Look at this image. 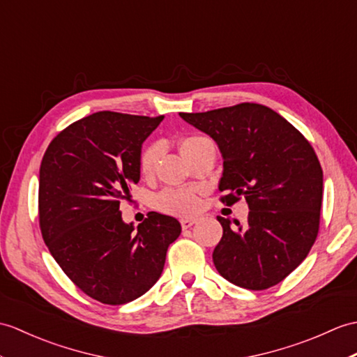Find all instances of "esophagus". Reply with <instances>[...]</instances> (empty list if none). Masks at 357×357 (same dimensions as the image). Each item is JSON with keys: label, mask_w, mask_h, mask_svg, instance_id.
Wrapping results in <instances>:
<instances>
[{"label": "esophagus", "mask_w": 357, "mask_h": 357, "mask_svg": "<svg viewBox=\"0 0 357 357\" xmlns=\"http://www.w3.org/2000/svg\"><path fill=\"white\" fill-rule=\"evenodd\" d=\"M196 223V219H181V227L182 229H188L192 228Z\"/></svg>", "instance_id": "34e87169"}]
</instances>
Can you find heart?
<instances>
[{"label":"heart","mask_w":357,"mask_h":357,"mask_svg":"<svg viewBox=\"0 0 357 357\" xmlns=\"http://www.w3.org/2000/svg\"><path fill=\"white\" fill-rule=\"evenodd\" d=\"M211 139L202 135H193L181 141V152L188 161H192L201 153L206 146H211ZM162 147L158 143L146 146L139 153V172L144 178H152L156 172V165L161 156ZM202 190L199 187H167L155 196L153 204L162 213L173 216H192L199 208V196Z\"/></svg>","instance_id":"1"}]
</instances>
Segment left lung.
Here are the masks:
<instances>
[{
  "label": "left lung",
  "mask_w": 357,
  "mask_h": 357,
  "mask_svg": "<svg viewBox=\"0 0 357 357\" xmlns=\"http://www.w3.org/2000/svg\"><path fill=\"white\" fill-rule=\"evenodd\" d=\"M181 119L210 135L219 147L222 202L243 196L245 225L218 218L223 234L213 251L220 275L236 286L263 291L278 284L307 257L319 229L322 169L300 130L257 103Z\"/></svg>",
  "instance_id": "8db88e82"
}]
</instances>
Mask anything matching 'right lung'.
<instances>
[{"mask_svg":"<svg viewBox=\"0 0 357 357\" xmlns=\"http://www.w3.org/2000/svg\"><path fill=\"white\" fill-rule=\"evenodd\" d=\"M161 117L111 111L63 129L39 170V225L50 254L82 292L120 305L160 280L181 223L156 211L134 227L120 202L139 181V153Z\"/></svg>","mask_w":357,"mask_h":357,"instance_id":"right-lung-1","label":"right lung"}]
</instances>
